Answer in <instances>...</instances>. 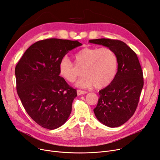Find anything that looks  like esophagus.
<instances>
[{"label": "esophagus", "instance_id": "esophagus-1", "mask_svg": "<svg viewBox=\"0 0 160 160\" xmlns=\"http://www.w3.org/2000/svg\"><path fill=\"white\" fill-rule=\"evenodd\" d=\"M86 93V92L82 91V90H80V89L77 90V95H83V94H85Z\"/></svg>", "mask_w": 160, "mask_h": 160}]
</instances>
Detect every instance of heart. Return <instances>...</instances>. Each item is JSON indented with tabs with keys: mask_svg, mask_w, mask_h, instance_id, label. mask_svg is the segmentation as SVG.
Segmentation results:
<instances>
[{
	"mask_svg": "<svg viewBox=\"0 0 160 160\" xmlns=\"http://www.w3.org/2000/svg\"><path fill=\"white\" fill-rule=\"evenodd\" d=\"M74 62L67 57L61 58L58 64L59 74L65 80L73 83L82 68V76L77 86L102 88L114 80L118 69V58L116 53L107 47H87L74 55Z\"/></svg>",
	"mask_w": 160,
	"mask_h": 160,
	"instance_id": "heart-1",
	"label": "heart"
}]
</instances>
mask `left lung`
Masks as SVG:
<instances>
[{
	"label": "left lung",
	"instance_id": "left-lung-1",
	"mask_svg": "<svg viewBox=\"0 0 160 160\" xmlns=\"http://www.w3.org/2000/svg\"><path fill=\"white\" fill-rule=\"evenodd\" d=\"M114 50L118 58V71L112 82L99 91L93 109L100 122L110 128L119 127L133 115L144 85L143 73L135 52L123 42L109 38L89 40Z\"/></svg>",
	"mask_w": 160,
	"mask_h": 160
}]
</instances>
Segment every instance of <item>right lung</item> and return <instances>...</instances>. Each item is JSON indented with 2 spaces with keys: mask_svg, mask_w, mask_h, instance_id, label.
Instances as JSON below:
<instances>
[{
  "mask_svg": "<svg viewBox=\"0 0 160 160\" xmlns=\"http://www.w3.org/2000/svg\"><path fill=\"white\" fill-rule=\"evenodd\" d=\"M77 40L48 38L27 49L15 68L16 89L26 112L42 128L54 129L67 122L76 90L59 76L58 64Z\"/></svg>",
  "mask_w": 160,
  "mask_h": 160,
  "instance_id": "obj_1",
  "label": "right lung"
}]
</instances>
